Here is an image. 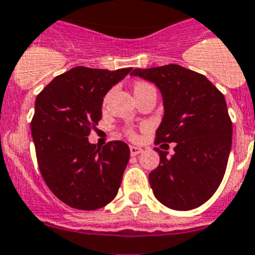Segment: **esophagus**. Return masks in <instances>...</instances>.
<instances>
[{"label":"esophagus","instance_id":"34e87169","mask_svg":"<svg viewBox=\"0 0 255 255\" xmlns=\"http://www.w3.org/2000/svg\"><path fill=\"white\" fill-rule=\"evenodd\" d=\"M129 151H131L132 157H134V155L140 154L141 151H142V149H141L140 146H134V145H131V146H129Z\"/></svg>","mask_w":255,"mask_h":255}]
</instances>
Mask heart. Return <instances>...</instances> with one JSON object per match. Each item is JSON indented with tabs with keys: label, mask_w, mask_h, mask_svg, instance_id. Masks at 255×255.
Segmentation results:
<instances>
[{
	"label": "heart",
	"mask_w": 255,
	"mask_h": 255,
	"mask_svg": "<svg viewBox=\"0 0 255 255\" xmlns=\"http://www.w3.org/2000/svg\"><path fill=\"white\" fill-rule=\"evenodd\" d=\"M145 87H149V84H145V83H137V84L134 85V91H136V89H140V88H145Z\"/></svg>",
	"instance_id": "1"
}]
</instances>
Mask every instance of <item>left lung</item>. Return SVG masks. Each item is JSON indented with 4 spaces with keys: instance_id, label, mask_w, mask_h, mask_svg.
Segmentation results:
<instances>
[{
    "instance_id": "1",
    "label": "left lung",
    "mask_w": 255,
    "mask_h": 255,
    "mask_svg": "<svg viewBox=\"0 0 255 255\" xmlns=\"http://www.w3.org/2000/svg\"><path fill=\"white\" fill-rule=\"evenodd\" d=\"M138 76L157 85L163 118L155 142H175L172 155L159 154V166L149 174L153 193L174 210H192L218 189L232 146V122L226 98L206 76L179 65L136 68Z\"/></svg>"
}]
</instances>
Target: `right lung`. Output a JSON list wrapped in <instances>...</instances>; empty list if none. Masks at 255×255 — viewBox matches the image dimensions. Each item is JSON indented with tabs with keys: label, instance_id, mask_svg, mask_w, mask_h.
<instances>
[{
	"label": "right lung",
	"instance_id": "right-lung-1",
	"mask_svg": "<svg viewBox=\"0 0 255 255\" xmlns=\"http://www.w3.org/2000/svg\"><path fill=\"white\" fill-rule=\"evenodd\" d=\"M132 68L78 67L59 75L36 97L31 132L40 172L62 202L97 210L114 200L129 160L123 141L97 147L88 140L102 118V102Z\"/></svg>",
	"mask_w": 255,
	"mask_h": 255
}]
</instances>
